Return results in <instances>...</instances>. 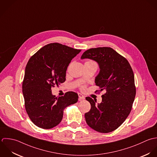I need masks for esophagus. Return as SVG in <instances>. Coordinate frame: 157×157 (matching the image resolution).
<instances>
[{
    "label": "esophagus",
    "mask_w": 157,
    "mask_h": 157,
    "mask_svg": "<svg viewBox=\"0 0 157 157\" xmlns=\"http://www.w3.org/2000/svg\"><path fill=\"white\" fill-rule=\"evenodd\" d=\"M78 101H83V100H84L85 99V96L83 94H80V93L78 94Z\"/></svg>",
    "instance_id": "obj_1"
}]
</instances>
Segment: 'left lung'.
<instances>
[{"mask_svg": "<svg viewBox=\"0 0 157 157\" xmlns=\"http://www.w3.org/2000/svg\"><path fill=\"white\" fill-rule=\"evenodd\" d=\"M96 61L100 71L95 83L105 90L102 102L86 98L91 109L85 114L87 124L100 133H109L117 129L129 115L136 95L133 70L126 58L111 48L87 50L81 59Z\"/></svg>", "mask_w": 157, "mask_h": 157, "instance_id": "obj_1", "label": "left lung"}]
</instances>
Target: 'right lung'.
<instances>
[{
  "label": "right lung",
  "instance_id": "1",
  "mask_svg": "<svg viewBox=\"0 0 157 157\" xmlns=\"http://www.w3.org/2000/svg\"><path fill=\"white\" fill-rule=\"evenodd\" d=\"M81 50L59 43L46 45L29 60L25 69L22 93L26 111L35 125L50 129L62 120L63 109L78 101V94L67 92L55 97L52 87L65 82L67 66Z\"/></svg>",
  "mask_w": 157,
  "mask_h": 157
}]
</instances>
